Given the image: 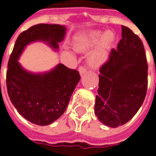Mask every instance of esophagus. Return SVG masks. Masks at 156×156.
<instances>
[{"mask_svg": "<svg viewBox=\"0 0 156 156\" xmlns=\"http://www.w3.org/2000/svg\"><path fill=\"white\" fill-rule=\"evenodd\" d=\"M78 71H79V73H80V74L82 75L87 72V69H86V68H85L84 66H80L79 68H78Z\"/></svg>", "mask_w": 156, "mask_h": 156, "instance_id": "1", "label": "esophagus"}]
</instances>
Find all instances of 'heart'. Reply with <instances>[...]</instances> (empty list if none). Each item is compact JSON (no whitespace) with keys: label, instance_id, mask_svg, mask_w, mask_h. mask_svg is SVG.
I'll return each instance as SVG.
<instances>
[{"label":"heart","instance_id":"obj_1","mask_svg":"<svg viewBox=\"0 0 156 156\" xmlns=\"http://www.w3.org/2000/svg\"><path fill=\"white\" fill-rule=\"evenodd\" d=\"M115 40V35L112 32L105 33L99 31L92 32L85 37H81L76 41L75 48L78 51H88L100 42L98 47L88 57V63L92 67L98 68L104 64L108 58V49Z\"/></svg>","mask_w":156,"mask_h":156}]
</instances>
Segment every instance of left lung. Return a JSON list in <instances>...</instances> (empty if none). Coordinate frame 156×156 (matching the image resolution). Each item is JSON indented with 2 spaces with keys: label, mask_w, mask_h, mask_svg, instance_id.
<instances>
[{
  "label": "left lung",
  "mask_w": 156,
  "mask_h": 156,
  "mask_svg": "<svg viewBox=\"0 0 156 156\" xmlns=\"http://www.w3.org/2000/svg\"><path fill=\"white\" fill-rule=\"evenodd\" d=\"M94 112L100 122L116 128L130 120L146 95L148 65L144 45L122 26V39L99 69Z\"/></svg>",
  "instance_id": "left-lung-1"
}]
</instances>
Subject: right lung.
<instances>
[{"label":"right lung","instance_id":"obj_1","mask_svg":"<svg viewBox=\"0 0 156 156\" xmlns=\"http://www.w3.org/2000/svg\"><path fill=\"white\" fill-rule=\"evenodd\" d=\"M65 33L66 27L58 24L32 26L19 35L9 58V98L19 114L32 124L48 125L61 117L81 77L78 71L61 63L48 73H32L24 70L17 60L26 46L32 41H46L58 49Z\"/></svg>","mask_w":156,"mask_h":156}]
</instances>
